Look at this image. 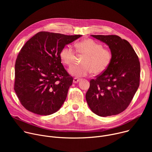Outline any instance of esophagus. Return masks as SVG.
<instances>
[{
  "mask_svg": "<svg viewBox=\"0 0 152 152\" xmlns=\"http://www.w3.org/2000/svg\"><path fill=\"white\" fill-rule=\"evenodd\" d=\"M79 80H80V79H78V78H77V77H75V78L73 79V82H74V83H76L79 82Z\"/></svg>",
  "mask_w": 152,
  "mask_h": 152,
  "instance_id": "1",
  "label": "esophagus"
}]
</instances>
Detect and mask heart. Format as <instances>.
Listing matches in <instances>:
<instances>
[{
  "instance_id": "obj_1",
  "label": "heart",
  "mask_w": 152,
  "mask_h": 152,
  "mask_svg": "<svg viewBox=\"0 0 152 152\" xmlns=\"http://www.w3.org/2000/svg\"><path fill=\"white\" fill-rule=\"evenodd\" d=\"M78 54L85 56L82 66H73L69 70V73L73 76L82 77L88 76L93 72L95 75L103 73L110 66L113 59V53L107 49L103 48L100 43L88 39L76 45ZM60 58L66 66H71L76 58V51L71 45L65 46L60 52Z\"/></svg>"
}]
</instances>
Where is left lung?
Segmentation results:
<instances>
[{
	"label": "left lung",
	"mask_w": 152,
	"mask_h": 152,
	"mask_svg": "<svg viewBox=\"0 0 152 152\" xmlns=\"http://www.w3.org/2000/svg\"><path fill=\"white\" fill-rule=\"evenodd\" d=\"M91 36L109 46L113 59L106 71L90 80L86 102L99 116L118 114L127 107L139 87L138 57L131 44L117 35Z\"/></svg>",
	"instance_id": "obj_1"
}]
</instances>
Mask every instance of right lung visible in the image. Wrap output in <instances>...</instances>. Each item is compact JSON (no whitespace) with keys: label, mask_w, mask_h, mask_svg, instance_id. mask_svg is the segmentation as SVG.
I'll return each mask as SVG.
<instances>
[{"label":"right lung","mask_w":152,"mask_h":152,"mask_svg":"<svg viewBox=\"0 0 152 152\" xmlns=\"http://www.w3.org/2000/svg\"><path fill=\"white\" fill-rule=\"evenodd\" d=\"M81 36L39 32L21 48L15 64L14 90L27 110L49 115L60 109L73 80L60 52Z\"/></svg>","instance_id":"add662e5"}]
</instances>
